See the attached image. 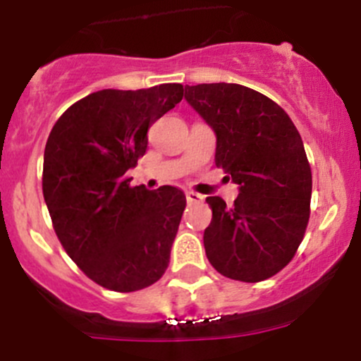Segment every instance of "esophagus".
<instances>
[{
  "instance_id": "34e87169",
  "label": "esophagus",
  "mask_w": 361,
  "mask_h": 361,
  "mask_svg": "<svg viewBox=\"0 0 361 361\" xmlns=\"http://www.w3.org/2000/svg\"><path fill=\"white\" fill-rule=\"evenodd\" d=\"M185 197H187L188 204H195V202H202L204 201V195L197 194V192H185Z\"/></svg>"
}]
</instances>
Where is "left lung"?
Here are the masks:
<instances>
[{"label": "left lung", "instance_id": "obj_1", "mask_svg": "<svg viewBox=\"0 0 361 361\" xmlns=\"http://www.w3.org/2000/svg\"><path fill=\"white\" fill-rule=\"evenodd\" d=\"M185 99L216 133L214 162L235 185L234 206L207 197L209 264L225 278L258 283L297 253L311 214L312 174L297 127L278 103L238 83L185 87Z\"/></svg>", "mask_w": 361, "mask_h": 361}]
</instances>
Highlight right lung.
<instances>
[{
    "instance_id": "obj_1",
    "label": "right lung",
    "mask_w": 361,
    "mask_h": 361,
    "mask_svg": "<svg viewBox=\"0 0 361 361\" xmlns=\"http://www.w3.org/2000/svg\"><path fill=\"white\" fill-rule=\"evenodd\" d=\"M183 99L181 83L104 89L68 108L47 140L43 197L61 245L87 278L113 292L154 285L169 265L187 199L176 187H130L148 129Z\"/></svg>"
}]
</instances>
